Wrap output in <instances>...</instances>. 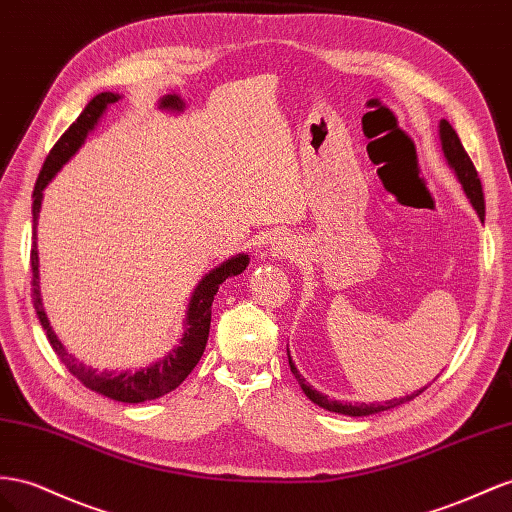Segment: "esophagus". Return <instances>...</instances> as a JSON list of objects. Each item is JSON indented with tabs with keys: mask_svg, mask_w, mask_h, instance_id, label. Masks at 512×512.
<instances>
[{
	"mask_svg": "<svg viewBox=\"0 0 512 512\" xmlns=\"http://www.w3.org/2000/svg\"><path fill=\"white\" fill-rule=\"evenodd\" d=\"M269 254H271V258H275V260H282V258H295V256H299V247H297V243L290 239V237H278V239H273L271 241V245H269Z\"/></svg>",
	"mask_w": 512,
	"mask_h": 512,
	"instance_id": "esophagus-1",
	"label": "esophagus"
}]
</instances>
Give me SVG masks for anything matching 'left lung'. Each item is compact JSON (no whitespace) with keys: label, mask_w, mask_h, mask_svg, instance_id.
<instances>
[{"label":"left lung","mask_w":512,"mask_h":512,"mask_svg":"<svg viewBox=\"0 0 512 512\" xmlns=\"http://www.w3.org/2000/svg\"><path fill=\"white\" fill-rule=\"evenodd\" d=\"M437 135H439L441 155H444V159H446V163H448V168L454 172V176H457V181L461 183V187H463V191H465V196H467L469 204L474 206V211H476V215L480 217V222H485V196H482L480 178H478V172H476V168H474L472 159H469L467 153H465V148H463V144H461V140H459L457 131H454V129L450 127L448 120H439V124H437ZM286 355H288V366H290V370H293L295 379L299 381L303 394H306L314 405H319V407H323V409H327V411L342 413V416H351V418L372 416V413L388 411V409H394V407L403 405V403H409L411 398H416L418 394H422V392L428 388V385H431V383H428V385H424V388H420V390H416V392H411V394H407V396H403V398L385 400V403H377V405H375V403H351V400H349V403H342V400L329 398L327 394H323V392H319V390H314L312 385L306 383V379H303L301 372L297 370V366H295V362H293V357H290L288 347H286Z\"/></svg>","instance_id":"8db88e82"}]
</instances>
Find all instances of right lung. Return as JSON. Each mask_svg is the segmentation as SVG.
I'll use <instances>...</instances> for the list:
<instances>
[{"label":"right lung","mask_w":512,"mask_h":512,"mask_svg":"<svg viewBox=\"0 0 512 512\" xmlns=\"http://www.w3.org/2000/svg\"><path fill=\"white\" fill-rule=\"evenodd\" d=\"M122 99V94L118 92H101L96 94L94 99L86 105L84 112L79 114V118L68 127V131L60 137V142L53 146L49 153L43 172H40L36 187H34V204H32V215H34V247H32V284H34V306L36 314L40 319V325L47 331V338L51 342L53 351L58 353V357L64 362V366L71 370V375H75L81 383L86 385L88 390L107 396L112 400H118V403H146V400H155L159 396L170 394L181 385L189 372L196 368L200 362V357L206 349V340H209V329H211V306L213 299L217 295L219 286H222L228 278H234L250 265V256L245 252L234 254L226 258L224 262H219L217 267L211 271H206L198 284L193 286V293L189 295V303L185 310V319H183V334L178 338L174 347L165 353L163 357L155 359L153 364L140 366V368H124V370H99L94 366H88L84 359H79L71 351L66 349V344L55 334V329L51 327V321L45 310L43 295H40V258H38V219L40 211H43V198H45V189L53 181L58 172L64 168V165L71 161L79 148L86 144L88 135L99 127L103 116L107 114V109L116 105Z\"/></svg>","instance_id":"right-lung-1"}]
</instances>
